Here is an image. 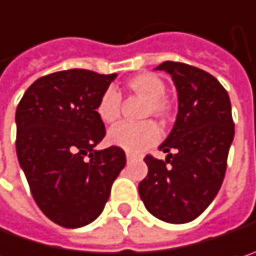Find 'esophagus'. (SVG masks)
Instances as JSON below:
<instances>
[{"label":"esophagus","instance_id":"1","mask_svg":"<svg viewBox=\"0 0 256 256\" xmlns=\"http://www.w3.org/2000/svg\"><path fill=\"white\" fill-rule=\"evenodd\" d=\"M126 158H128V161H132V160H133L134 156H133L132 154H126Z\"/></svg>","mask_w":256,"mask_h":256}]
</instances>
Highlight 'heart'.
I'll return each instance as SVG.
<instances>
[{
  "label": "heart",
  "mask_w": 256,
  "mask_h": 256,
  "mask_svg": "<svg viewBox=\"0 0 256 256\" xmlns=\"http://www.w3.org/2000/svg\"><path fill=\"white\" fill-rule=\"evenodd\" d=\"M126 89L130 94L145 100L142 117H154L161 123L170 120L173 106L166 95V83L154 73H140L126 82ZM96 114L105 124H112L120 118L122 98L112 90L106 89L96 104ZM161 138L160 128L154 122H144L139 124L122 123L108 132V142L130 154H139L154 146Z\"/></svg>",
  "instance_id": "heart-1"
}]
</instances>
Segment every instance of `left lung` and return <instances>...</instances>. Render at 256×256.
I'll use <instances>...</instances> for the list:
<instances>
[{"label":"left lung","mask_w":256,"mask_h":256,"mask_svg":"<svg viewBox=\"0 0 256 256\" xmlns=\"http://www.w3.org/2000/svg\"><path fill=\"white\" fill-rule=\"evenodd\" d=\"M172 74L178 95L174 128L160 151L145 156L148 174L139 195L154 217L183 224L199 217L218 194L227 168L234 123L227 90L198 67L166 61L156 67Z\"/></svg>","instance_id":"1"}]
</instances>
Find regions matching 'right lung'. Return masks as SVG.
Instances as JSON below:
<instances>
[{
	"label": "right lung",
	"mask_w": 256,
	"mask_h": 256,
	"mask_svg": "<svg viewBox=\"0 0 256 256\" xmlns=\"http://www.w3.org/2000/svg\"><path fill=\"white\" fill-rule=\"evenodd\" d=\"M84 68L39 78L16 111V151L39 210L66 228L95 220L126 166L122 148L95 151L105 136L96 114L101 95L116 79Z\"/></svg>",
	"instance_id": "1"
}]
</instances>
